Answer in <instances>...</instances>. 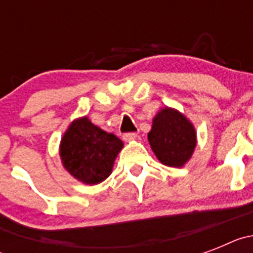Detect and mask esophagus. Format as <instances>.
Masks as SVG:
<instances>
[{
	"label": "esophagus",
	"instance_id": "obj_1",
	"mask_svg": "<svg viewBox=\"0 0 253 253\" xmlns=\"http://www.w3.org/2000/svg\"><path fill=\"white\" fill-rule=\"evenodd\" d=\"M123 139H124L125 142H130V140L137 139V134H135V133H125L124 135H123Z\"/></svg>",
	"mask_w": 253,
	"mask_h": 253
}]
</instances>
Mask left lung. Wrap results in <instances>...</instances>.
<instances>
[{"label": "left lung", "instance_id": "left-lung-1", "mask_svg": "<svg viewBox=\"0 0 253 253\" xmlns=\"http://www.w3.org/2000/svg\"><path fill=\"white\" fill-rule=\"evenodd\" d=\"M148 142L162 165L181 169L196 148L195 126L186 116L173 107H163L154 115Z\"/></svg>", "mask_w": 253, "mask_h": 253}]
</instances>
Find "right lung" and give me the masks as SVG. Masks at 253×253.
<instances>
[{
	"label": "right lung",
	"mask_w": 253,
	"mask_h": 253,
	"mask_svg": "<svg viewBox=\"0 0 253 253\" xmlns=\"http://www.w3.org/2000/svg\"><path fill=\"white\" fill-rule=\"evenodd\" d=\"M124 147L122 139L102 130L87 116L73 120L60 139L59 156L69 175L86 185H97L113 172Z\"/></svg>",
	"instance_id": "right-lung-1"
}]
</instances>
